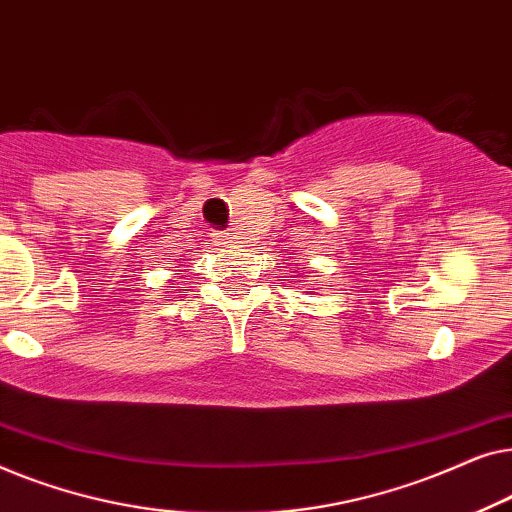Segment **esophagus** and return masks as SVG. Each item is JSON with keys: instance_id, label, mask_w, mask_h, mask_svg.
Wrapping results in <instances>:
<instances>
[{"instance_id": "esophagus-1", "label": "esophagus", "mask_w": 512, "mask_h": 512, "mask_svg": "<svg viewBox=\"0 0 512 512\" xmlns=\"http://www.w3.org/2000/svg\"><path fill=\"white\" fill-rule=\"evenodd\" d=\"M237 240H240V237H237L235 233H223L221 235V244H235Z\"/></svg>"}]
</instances>
